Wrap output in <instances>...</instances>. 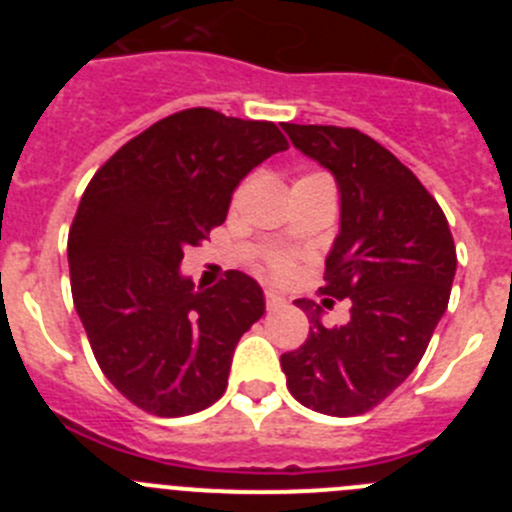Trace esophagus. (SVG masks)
<instances>
[{"label":"esophagus","instance_id":"34e87169","mask_svg":"<svg viewBox=\"0 0 512 512\" xmlns=\"http://www.w3.org/2000/svg\"><path fill=\"white\" fill-rule=\"evenodd\" d=\"M264 302H266V310H277V307H282L287 300H284L282 295H277V292H271V289H266Z\"/></svg>","mask_w":512,"mask_h":512}]
</instances>
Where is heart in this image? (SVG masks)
<instances>
[{"instance_id":"1","label":"heart","mask_w":512,"mask_h":512,"mask_svg":"<svg viewBox=\"0 0 512 512\" xmlns=\"http://www.w3.org/2000/svg\"><path fill=\"white\" fill-rule=\"evenodd\" d=\"M307 176H320V174H307ZM302 179H305V176H302ZM264 269L269 271L274 279H287L289 274H292V269H295V264H292V259H289L287 253H269L264 261Z\"/></svg>"}]
</instances>
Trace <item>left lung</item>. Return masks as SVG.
Segmentation results:
<instances>
[{
	"label": "left lung",
	"mask_w": 512,
	"mask_h": 512,
	"mask_svg": "<svg viewBox=\"0 0 512 512\" xmlns=\"http://www.w3.org/2000/svg\"><path fill=\"white\" fill-rule=\"evenodd\" d=\"M282 128L336 176L341 233L320 295L351 300V320L336 328L320 323L315 302L297 300L310 333L282 354V372L305 408L351 418L377 408L420 364L449 305L456 246L433 194L382 143L356 128Z\"/></svg>",
	"instance_id": "obj_1"
}]
</instances>
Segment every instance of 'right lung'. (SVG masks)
<instances>
[{
    "mask_svg": "<svg viewBox=\"0 0 512 512\" xmlns=\"http://www.w3.org/2000/svg\"><path fill=\"white\" fill-rule=\"evenodd\" d=\"M287 148L274 122L192 107L128 140L84 189L71 295L99 369L135 408L182 418L223 397L264 292L235 269L197 292L179 264L225 223L243 176Z\"/></svg>",
    "mask_w": 512,
    "mask_h": 512,
    "instance_id": "1",
    "label": "right lung"
}]
</instances>
